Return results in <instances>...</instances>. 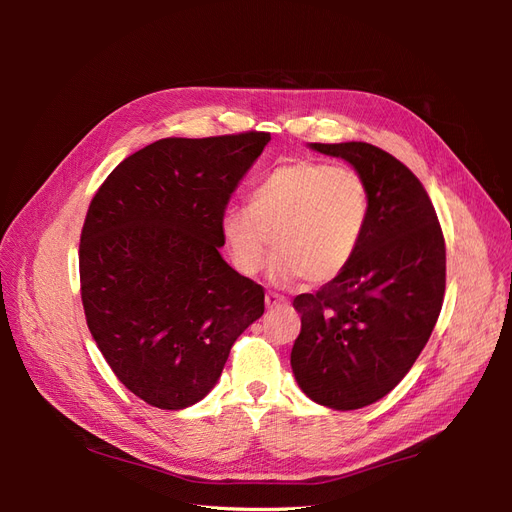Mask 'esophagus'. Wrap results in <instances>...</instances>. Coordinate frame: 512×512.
Listing matches in <instances>:
<instances>
[{
  "label": "esophagus",
  "instance_id": "esophagus-1",
  "mask_svg": "<svg viewBox=\"0 0 512 512\" xmlns=\"http://www.w3.org/2000/svg\"><path fill=\"white\" fill-rule=\"evenodd\" d=\"M265 303H267L269 309H273V307L284 305V303H286V297H282V294H277V292H267V294H265Z\"/></svg>",
  "mask_w": 512,
  "mask_h": 512
}]
</instances>
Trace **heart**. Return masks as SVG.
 Returning <instances> with one entry per match:
<instances>
[{
  "label": "heart",
  "mask_w": 512,
  "mask_h": 512,
  "mask_svg": "<svg viewBox=\"0 0 512 512\" xmlns=\"http://www.w3.org/2000/svg\"><path fill=\"white\" fill-rule=\"evenodd\" d=\"M369 218V190L348 166L294 160L262 179L245 207L222 215V237L243 275L262 269L273 245L271 273L282 282L303 277L327 284L359 250Z\"/></svg>",
  "instance_id": "obj_1"
}]
</instances>
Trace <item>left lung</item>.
<instances>
[{
    "label": "left lung",
    "instance_id": "1",
    "mask_svg": "<svg viewBox=\"0 0 512 512\" xmlns=\"http://www.w3.org/2000/svg\"><path fill=\"white\" fill-rule=\"evenodd\" d=\"M309 147L363 175L369 218L346 271L294 299L301 333L290 365L316 404L356 410L391 393L425 348L444 301L446 245L423 183L391 153L369 143Z\"/></svg>",
    "mask_w": 512,
    "mask_h": 512
}]
</instances>
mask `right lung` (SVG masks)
Instances as JSON below:
<instances>
[{
  "mask_svg": "<svg viewBox=\"0 0 512 512\" xmlns=\"http://www.w3.org/2000/svg\"><path fill=\"white\" fill-rule=\"evenodd\" d=\"M269 132L162 138L91 198L79 245L87 327L121 384L183 410L218 382L265 290L222 258V215Z\"/></svg>",
  "mask_w": 512,
  "mask_h": 512,
  "instance_id": "add662e5",
  "label": "right lung"
}]
</instances>
